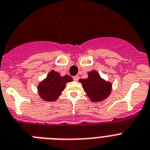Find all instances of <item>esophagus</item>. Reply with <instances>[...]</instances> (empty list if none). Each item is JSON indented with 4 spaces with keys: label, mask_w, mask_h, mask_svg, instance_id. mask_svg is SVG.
<instances>
[{
    "label": "esophagus",
    "mask_w": 150,
    "mask_h": 150,
    "mask_svg": "<svg viewBox=\"0 0 150 150\" xmlns=\"http://www.w3.org/2000/svg\"><path fill=\"white\" fill-rule=\"evenodd\" d=\"M79 79H80V76H79V75H76V76H74V81H78V80H79Z\"/></svg>",
    "instance_id": "obj_1"
}]
</instances>
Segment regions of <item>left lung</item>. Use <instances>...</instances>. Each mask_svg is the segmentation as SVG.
Here are the masks:
<instances>
[{"label": "left lung", "instance_id": "left-lung-1", "mask_svg": "<svg viewBox=\"0 0 150 150\" xmlns=\"http://www.w3.org/2000/svg\"><path fill=\"white\" fill-rule=\"evenodd\" d=\"M79 81L83 85L85 93L92 102H101L104 100L111 93L112 84L101 78L96 70L88 74V78L80 79Z\"/></svg>", "mask_w": 150, "mask_h": 150}]
</instances>
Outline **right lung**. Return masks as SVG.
<instances>
[{
    "instance_id": "obj_1",
    "label": "right lung",
    "mask_w": 150,
    "mask_h": 150,
    "mask_svg": "<svg viewBox=\"0 0 150 150\" xmlns=\"http://www.w3.org/2000/svg\"><path fill=\"white\" fill-rule=\"evenodd\" d=\"M72 80L73 78L68 75L61 76L58 72L52 70L47 77L38 84V94L45 101H55L64 91L67 83Z\"/></svg>"
}]
</instances>
